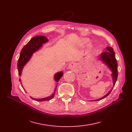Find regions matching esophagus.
<instances>
[{
    "mask_svg": "<svg viewBox=\"0 0 132 132\" xmlns=\"http://www.w3.org/2000/svg\"><path fill=\"white\" fill-rule=\"evenodd\" d=\"M68 68L71 70H74L77 68V64L74 62H71L69 64Z\"/></svg>",
    "mask_w": 132,
    "mask_h": 132,
    "instance_id": "1",
    "label": "esophagus"
}]
</instances>
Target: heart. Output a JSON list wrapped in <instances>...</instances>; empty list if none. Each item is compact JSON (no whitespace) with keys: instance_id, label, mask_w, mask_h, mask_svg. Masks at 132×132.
I'll return each instance as SVG.
<instances>
[{"instance_id":"b5f03b06","label":"heart","mask_w":132,"mask_h":132,"mask_svg":"<svg viewBox=\"0 0 132 132\" xmlns=\"http://www.w3.org/2000/svg\"><path fill=\"white\" fill-rule=\"evenodd\" d=\"M85 42V41L84 40H82V41H81V43H83L84 42Z\"/></svg>"}]
</instances>
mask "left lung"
I'll return each mask as SVG.
<instances>
[{
  "instance_id": "obj_1",
  "label": "left lung",
  "mask_w": 132,
  "mask_h": 132,
  "mask_svg": "<svg viewBox=\"0 0 132 132\" xmlns=\"http://www.w3.org/2000/svg\"><path fill=\"white\" fill-rule=\"evenodd\" d=\"M107 50V52H105L101 53L100 54L98 55V59L99 60L101 61L103 63L105 64L108 67V68L110 69V70L112 71V78L113 80V86L115 85V83L116 82V80L117 79L118 77V69H117V62L116 59L115 58V53L114 52L113 50V48L111 47H107L106 48ZM113 87L112 88L108 93L105 95V96L101 98H100L97 100H91L92 101H99L105 98L109 95L112 90Z\"/></svg>"
}]
</instances>
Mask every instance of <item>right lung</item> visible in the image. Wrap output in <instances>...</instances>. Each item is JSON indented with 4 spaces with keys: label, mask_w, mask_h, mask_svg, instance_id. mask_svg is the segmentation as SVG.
I'll return each instance as SVG.
<instances>
[{
    "label": "right lung",
    "mask_w": 132,
    "mask_h": 132,
    "mask_svg": "<svg viewBox=\"0 0 132 132\" xmlns=\"http://www.w3.org/2000/svg\"><path fill=\"white\" fill-rule=\"evenodd\" d=\"M48 41V38L46 36H35L34 37L32 38L31 40L26 44L24 47H23V48L22 49L20 52V57L18 62V69L19 75L20 76H21V75L23 67L26 64V63L30 61L32 55H33L35 52L41 48L43 46V44L47 42ZM63 75V73L62 71H59V72L55 74L54 76V79L56 81V82H57L62 77ZM19 81H21L20 79H19ZM57 85H58V84ZM57 85L55 87L54 93L48 97L42 98H34L31 96L30 97L31 98L34 100L37 101H45L50 100L52 99L54 97L55 90H56L57 89ZM22 87H23L22 86Z\"/></svg>",
    "instance_id": "add662e5"
}]
</instances>
